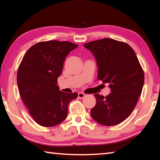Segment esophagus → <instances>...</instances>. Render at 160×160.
I'll list each match as a JSON object with an SVG mask.
<instances>
[{
  "label": "esophagus",
  "instance_id": "1",
  "mask_svg": "<svg viewBox=\"0 0 160 160\" xmlns=\"http://www.w3.org/2000/svg\"><path fill=\"white\" fill-rule=\"evenodd\" d=\"M85 96H86V95L83 93H82V92L78 93V98H83L85 97Z\"/></svg>",
  "mask_w": 160,
  "mask_h": 160
}]
</instances>
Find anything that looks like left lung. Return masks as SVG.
I'll use <instances>...</instances> for the list:
<instances>
[{
	"mask_svg": "<svg viewBox=\"0 0 160 160\" xmlns=\"http://www.w3.org/2000/svg\"><path fill=\"white\" fill-rule=\"evenodd\" d=\"M96 60L98 79L109 83L107 97L95 94L96 104L91 110L95 121L114 126L125 120L133 111L144 86V71L135 52L128 44L103 38L84 44Z\"/></svg>",
	"mask_w": 160,
	"mask_h": 160,
	"instance_id": "obj_1",
	"label": "left lung"
}]
</instances>
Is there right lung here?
<instances>
[{
	"label": "right lung",
	"mask_w": 160,
	"mask_h": 160,
	"mask_svg": "<svg viewBox=\"0 0 160 160\" xmlns=\"http://www.w3.org/2000/svg\"><path fill=\"white\" fill-rule=\"evenodd\" d=\"M78 45L67 41L49 40L30 47L17 73L19 93L26 107L38 124L51 127L65 120L69 102L78 93H64L57 85L64 62Z\"/></svg>",
	"instance_id": "1"
}]
</instances>
